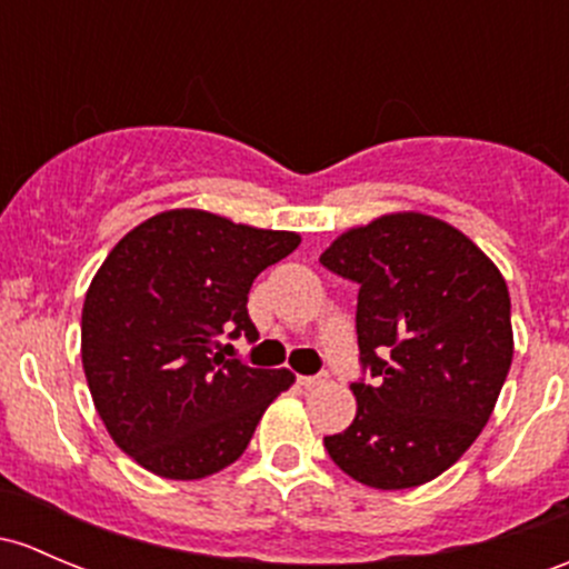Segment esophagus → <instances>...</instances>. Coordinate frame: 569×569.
Listing matches in <instances>:
<instances>
[{
	"mask_svg": "<svg viewBox=\"0 0 569 569\" xmlns=\"http://www.w3.org/2000/svg\"><path fill=\"white\" fill-rule=\"evenodd\" d=\"M327 379H330V373H327V370H321V373H316V376H300V385L305 387V390H313V387L327 385Z\"/></svg>",
	"mask_w": 569,
	"mask_h": 569,
	"instance_id": "obj_1",
	"label": "esophagus"
}]
</instances>
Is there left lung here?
<instances>
[{
    "mask_svg": "<svg viewBox=\"0 0 569 569\" xmlns=\"http://www.w3.org/2000/svg\"><path fill=\"white\" fill-rule=\"evenodd\" d=\"M319 261L360 286L357 417L325 436L327 452L362 486H422L475 445L507 379L505 278L469 237L420 212L346 231Z\"/></svg>",
    "mask_w": 569,
    "mask_h": 569,
    "instance_id": "obj_1",
    "label": "left lung"
}]
</instances>
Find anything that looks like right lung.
<instances>
[{
	"mask_svg": "<svg viewBox=\"0 0 569 569\" xmlns=\"http://www.w3.org/2000/svg\"><path fill=\"white\" fill-rule=\"evenodd\" d=\"M297 244L291 231L171 209L119 239L98 269L81 313L83 373L111 439L143 469L166 480L226 469L289 390L291 370L218 349L220 338L259 340L248 291Z\"/></svg>",
	"mask_w": 569,
	"mask_h": 569,
	"instance_id": "obj_1",
	"label": "right lung"
}]
</instances>
